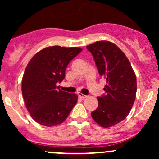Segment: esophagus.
Here are the masks:
<instances>
[{
    "instance_id": "esophagus-1",
    "label": "esophagus",
    "mask_w": 159,
    "mask_h": 159,
    "mask_svg": "<svg viewBox=\"0 0 159 159\" xmlns=\"http://www.w3.org/2000/svg\"><path fill=\"white\" fill-rule=\"evenodd\" d=\"M78 96H79L80 98H87V95L81 94V93H79V94H78Z\"/></svg>"
}]
</instances>
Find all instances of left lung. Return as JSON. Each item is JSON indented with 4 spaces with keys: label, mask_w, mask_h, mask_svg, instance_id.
Wrapping results in <instances>:
<instances>
[{
    "label": "left lung",
    "mask_w": 159,
    "mask_h": 159,
    "mask_svg": "<svg viewBox=\"0 0 159 159\" xmlns=\"http://www.w3.org/2000/svg\"><path fill=\"white\" fill-rule=\"evenodd\" d=\"M86 48L107 83L105 94L97 98L98 106L91 117L102 127H111L123 121L132 108L137 91L135 74L125 54L113 43L96 41Z\"/></svg>",
    "instance_id": "8db88e82"
}]
</instances>
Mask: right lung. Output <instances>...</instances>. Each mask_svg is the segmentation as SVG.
I'll use <instances>...</instances> for the list:
<instances>
[{
  "mask_svg": "<svg viewBox=\"0 0 159 159\" xmlns=\"http://www.w3.org/2000/svg\"><path fill=\"white\" fill-rule=\"evenodd\" d=\"M82 49L52 46L37 53L27 65L22 78V94L31 118L52 127L66 120L78 102V95L59 90L70 61Z\"/></svg>",
  "mask_w": 159,
  "mask_h": 159,
  "instance_id": "right-lung-1",
  "label": "right lung"
}]
</instances>
